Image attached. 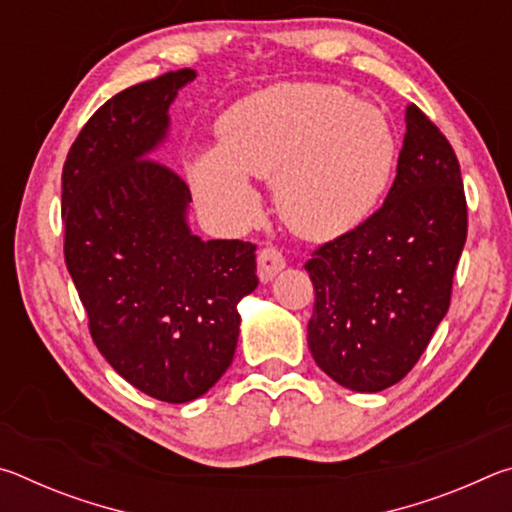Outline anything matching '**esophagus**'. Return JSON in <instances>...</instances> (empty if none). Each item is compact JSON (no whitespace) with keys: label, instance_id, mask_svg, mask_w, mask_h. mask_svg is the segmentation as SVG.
I'll return each instance as SVG.
<instances>
[{"label":"esophagus","instance_id":"1","mask_svg":"<svg viewBox=\"0 0 512 512\" xmlns=\"http://www.w3.org/2000/svg\"><path fill=\"white\" fill-rule=\"evenodd\" d=\"M257 264H259V280L268 282V280H273V277L280 273L284 266H287V259H284V255L277 248L266 246L259 250Z\"/></svg>","mask_w":512,"mask_h":512}]
</instances>
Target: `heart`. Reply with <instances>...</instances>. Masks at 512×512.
<instances>
[{
  "label": "heart",
  "instance_id": "1",
  "mask_svg": "<svg viewBox=\"0 0 512 512\" xmlns=\"http://www.w3.org/2000/svg\"><path fill=\"white\" fill-rule=\"evenodd\" d=\"M221 144L187 160L194 194L214 219L259 212L253 176L275 178L280 212L307 237H334L375 212L397 162L386 112L334 85H282L241 99L219 121Z\"/></svg>",
  "mask_w": 512,
  "mask_h": 512
}]
</instances>
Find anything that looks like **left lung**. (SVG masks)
Segmentation results:
<instances>
[{
  "instance_id": "obj_1",
  "label": "left lung",
  "mask_w": 512,
  "mask_h": 512,
  "mask_svg": "<svg viewBox=\"0 0 512 512\" xmlns=\"http://www.w3.org/2000/svg\"><path fill=\"white\" fill-rule=\"evenodd\" d=\"M467 237L456 153L409 103L397 176L384 205L320 244L305 264L314 282L307 343L336 384L377 393L409 375L452 302Z\"/></svg>"
}]
</instances>
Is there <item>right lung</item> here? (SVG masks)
Listing matches in <instances>:
<instances>
[{
  "label": "right lung",
  "instance_id": "add662e5",
  "mask_svg": "<svg viewBox=\"0 0 512 512\" xmlns=\"http://www.w3.org/2000/svg\"><path fill=\"white\" fill-rule=\"evenodd\" d=\"M194 69L108 99L63 167L65 264L92 341L128 384L160 402L210 391L232 363L237 305L257 287V246L189 232V187L151 151Z\"/></svg>",
  "mask_w": 512,
  "mask_h": 512
}]
</instances>
